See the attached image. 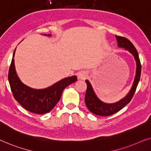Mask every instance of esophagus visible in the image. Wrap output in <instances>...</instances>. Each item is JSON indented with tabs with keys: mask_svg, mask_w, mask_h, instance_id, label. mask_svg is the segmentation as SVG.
<instances>
[{
	"mask_svg": "<svg viewBox=\"0 0 151 151\" xmlns=\"http://www.w3.org/2000/svg\"><path fill=\"white\" fill-rule=\"evenodd\" d=\"M87 77L88 73L86 71H81L79 72V74H78V78H79V79L84 80Z\"/></svg>",
	"mask_w": 151,
	"mask_h": 151,
	"instance_id": "1",
	"label": "esophagus"
}]
</instances>
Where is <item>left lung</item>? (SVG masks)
Masks as SVG:
<instances>
[{
    "label": "left lung",
    "instance_id": "8db88e82",
    "mask_svg": "<svg viewBox=\"0 0 151 151\" xmlns=\"http://www.w3.org/2000/svg\"><path fill=\"white\" fill-rule=\"evenodd\" d=\"M116 41H117L118 47L124 48V50H128V52L132 54L136 61V74L134 77L133 84L132 88L128 92L127 95L120 101L116 102L114 104H107L101 101L94 93L93 88H92L91 84L88 80H86L87 83V90H86V96H85V103L86 105L88 108V110L93 114L99 116H109L112 115L120 110L122 109L124 106L127 105L129 102L131 101L132 96H133L134 92H135L136 88L137 87L141 76L142 66L140 63V60L139 58V55L137 51L134 47L131 42L126 38L115 36Z\"/></svg>",
    "mask_w": 151,
    "mask_h": 151
}]
</instances>
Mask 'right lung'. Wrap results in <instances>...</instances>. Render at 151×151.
<instances>
[{
	"instance_id": "add662e5",
	"label": "right lung",
	"mask_w": 151,
	"mask_h": 151,
	"mask_svg": "<svg viewBox=\"0 0 151 151\" xmlns=\"http://www.w3.org/2000/svg\"><path fill=\"white\" fill-rule=\"evenodd\" d=\"M15 51L16 49L14 52L13 58L14 57ZM13 58L8 73V80L13 96L23 108L33 113L41 114L51 111L61 99L63 90L77 80L76 76H72L64 78L45 89H34L25 85L19 79L16 72Z\"/></svg>"
}]
</instances>
